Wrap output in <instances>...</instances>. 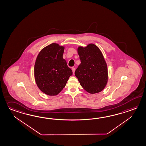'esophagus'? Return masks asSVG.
<instances>
[{
  "label": "esophagus",
  "instance_id": "esophagus-1",
  "mask_svg": "<svg viewBox=\"0 0 146 146\" xmlns=\"http://www.w3.org/2000/svg\"><path fill=\"white\" fill-rule=\"evenodd\" d=\"M72 70L73 74H74L75 71V68H72Z\"/></svg>",
  "mask_w": 146,
  "mask_h": 146
}]
</instances>
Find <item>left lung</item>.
<instances>
[{"label": "left lung", "mask_w": 146, "mask_h": 146, "mask_svg": "<svg viewBox=\"0 0 146 146\" xmlns=\"http://www.w3.org/2000/svg\"><path fill=\"white\" fill-rule=\"evenodd\" d=\"M78 54L81 60L75 72L81 86L90 94L103 91L108 82L107 65L99 48L93 43L79 46Z\"/></svg>", "instance_id": "1"}]
</instances>
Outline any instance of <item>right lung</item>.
I'll list each match as a JSON object with an SVG mask.
<instances>
[{"label":"right lung","mask_w":146,"mask_h":146,"mask_svg":"<svg viewBox=\"0 0 146 146\" xmlns=\"http://www.w3.org/2000/svg\"><path fill=\"white\" fill-rule=\"evenodd\" d=\"M65 47L53 43L40 51L36 58L34 75L39 90L56 96L63 89L73 72L63 58Z\"/></svg>","instance_id":"right-lung-1"}]
</instances>
